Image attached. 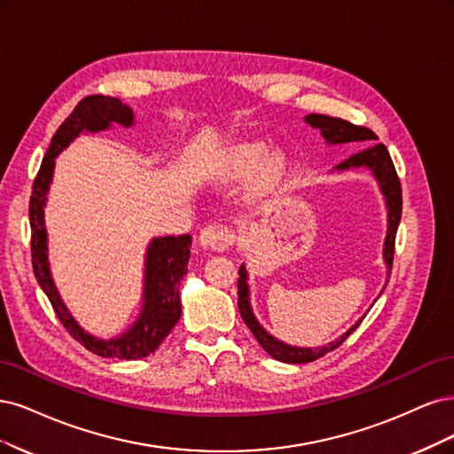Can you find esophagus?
<instances>
[{
  "label": "esophagus",
  "mask_w": 454,
  "mask_h": 454,
  "mask_svg": "<svg viewBox=\"0 0 454 454\" xmlns=\"http://www.w3.org/2000/svg\"><path fill=\"white\" fill-rule=\"evenodd\" d=\"M236 241V231L223 224H209L200 233V245L209 251H224Z\"/></svg>",
  "instance_id": "34e87169"
}]
</instances>
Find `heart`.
<instances>
[{
	"instance_id": "1",
	"label": "heart",
	"mask_w": 454,
	"mask_h": 454,
	"mask_svg": "<svg viewBox=\"0 0 454 454\" xmlns=\"http://www.w3.org/2000/svg\"><path fill=\"white\" fill-rule=\"evenodd\" d=\"M266 160V149L262 145H248V147H243L238 156H236V164H233V175L236 177H248V175L256 173L262 166H264ZM281 166L279 162H270L264 169V183H271L273 179H277L279 175Z\"/></svg>"
}]
</instances>
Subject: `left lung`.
I'll use <instances>...</instances> for the list:
<instances>
[{"mask_svg": "<svg viewBox=\"0 0 454 454\" xmlns=\"http://www.w3.org/2000/svg\"><path fill=\"white\" fill-rule=\"evenodd\" d=\"M305 122H309L313 128H318L323 131V136L328 143H350V141H358V143H372L377 139V136L370 128L356 126L348 121L338 119V116H328V114H317L311 113L305 116ZM370 168L373 175L377 177L379 184H381V190L387 200V207H388V233L385 239V262L388 266V271L392 270V260H394V243H396V231L398 224L402 218V184L398 179L396 168L392 164V158L387 151L383 143H375L372 147L364 149L353 156H348L343 160L341 164L335 166V169H348V168ZM238 307L241 318L245 320V325L248 330L253 332L256 341L262 345V348L266 350L270 356L275 360H281L286 364H307L313 362L320 356H325L326 353H332V350L338 348L350 333H353L362 320L345 332L340 340H335L325 347H317V348H301V347H290L285 345L283 341L275 340L273 335H270L264 328L258 325V320L254 318L251 311V303H248V286H247V270L245 266L239 268V279H238Z\"/></svg>", "mask_w": 454, "mask_h": 454, "instance_id": "8db88e82", "label": "left lung"}]
</instances>
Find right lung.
<instances>
[{
  "instance_id": "right-lung-1",
  "label": "right lung",
  "mask_w": 454,
  "mask_h": 454,
  "mask_svg": "<svg viewBox=\"0 0 454 454\" xmlns=\"http://www.w3.org/2000/svg\"><path fill=\"white\" fill-rule=\"evenodd\" d=\"M111 122H119L129 126L134 122L131 109L124 106L121 99L109 96H86L81 99L77 107L56 129L51 141V147L43 158L37 177L32 186L30 198V226H32V266L35 279L45 292L56 317L60 318L64 328L71 333V338L86 347L90 353L106 358L119 360H137L149 356L160 347L173 326L177 325L181 317V298L179 285L183 275L186 273V262L190 256V245L192 238L184 236H168L153 239L147 253V268H145V305L137 323L126 333L116 340H96L89 335L73 320L62 303L58 290L52 283L47 262V231L45 218H43V207L49 192V184L52 181L54 158L64 151L67 145L75 139L81 131H99L109 128Z\"/></svg>"
}]
</instances>
